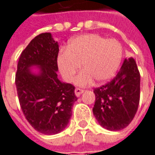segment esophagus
<instances>
[{
    "mask_svg": "<svg viewBox=\"0 0 155 155\" xmlns=\"http://www.w3.org/2000/svg\"><path fill=\"white\" fill-rule=\"evenodd\" d=\"M84 92V90H82V89H79V88H76L75 89V94L77 96H79L80 94Z\"/></svg>",
    "mask_w": 155,
    "mask_h": 155,
    "instance_id": "obj_1",
    "label": "esophagus"
}]
</instances>
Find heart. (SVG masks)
<instances>
[{
    "mask_svg": "<svg viewBox=\"0 0 155 155\" xmlns=\"http://www.w3.org/2000/svg\"><path fill=\"white\" fill-rule=\"evenodd\" d=\"M122 56L123 48L118 40L85 34L70 40L65 50L59 54L57 64L66 82L73 80L82 64L84 71L76 78L75 83L85 86L94 79L97 83L111 79L119 69Z\"/></svg>",
    "mask_w": 155,
    "mask_h": 155,
    "instance_id": "obj_1",
    "label": "heart"
}]
</instances>
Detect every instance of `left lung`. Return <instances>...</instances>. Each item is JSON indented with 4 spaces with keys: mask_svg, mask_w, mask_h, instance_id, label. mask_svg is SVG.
Returning a JSON list of instances; mask_svg holds the SVG:
<instances>
[{
    "mask_svg": "<svg viewBox=\"0 0 155 155\" xmlns=\"http://www.w3.org/2000/svg\"><path fill=\"white\" fill-rule=\"evenodd\" d=\"M93 114L108 130H120L132 121L140 101V72L133 58L125 59L114 79L94 89Z\"/></svg>",
    "mask_w": 155,
    "mask_h": 155,
    "instance_id": "left-lung-1",
    "label": "left lung"
}]
</instances>
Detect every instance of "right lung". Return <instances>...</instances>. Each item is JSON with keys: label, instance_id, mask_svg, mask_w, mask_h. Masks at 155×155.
<instances>
[{"label": "right lung", "instance_id": "obj_1", "mask_svg": "<svg viewBox=\"0 0 155 155\" xmlns=\"http://www.w3.org/2000/svg\"><path fill=\"white\" fill-rule=\"evenodd\" d=\"M59 45L50 33L36 36L23 50L18 62L15 84L22 112L33 128L44 135L60 133L69 123L78 97L75 87L57 78ZM32 65L40 73L29 71Z\"/></svg>", "mask_w": 155, "mask_h": 155}]
</instances>
